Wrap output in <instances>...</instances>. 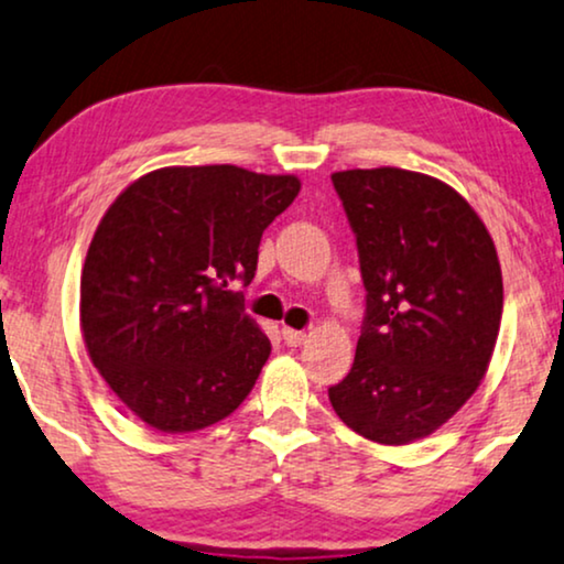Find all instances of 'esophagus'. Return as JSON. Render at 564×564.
<instances>
[{"label": "esophagus", "instance_id": "1", "mask_svg": "<svg viewBox=\"0 0 564 564\" xmlns=\"http://www.w3.org/2000/svg\"><path fill=\"white\" fill-rule=\"evenodd\" d=\"M281 335H283V344L286 346H302L306 340L304 330H291V327H283Z\"/></svg>", "mask_w": 564, "mask_h": 564}]
</instances>
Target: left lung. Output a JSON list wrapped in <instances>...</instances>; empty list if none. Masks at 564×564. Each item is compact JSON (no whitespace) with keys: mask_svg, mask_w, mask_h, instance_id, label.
Instances as JSON below:
<instances>
[{"mask_svg":"<svg viewBox=\"0 0 564 564\" xmlns=\"http://www.w3.org/2000/svg\"><path fill=\"white\" fill-rule=\"evenodd\" d=\"M367 310L354 367L327 388L340 422L380 445L442 426L479 388L502 319L495 241L458 192L405 169L333 174Z\"/></svg>","mask_w":564,"mask_h":564,"instance_id":"obj_1","label":"left lung"}]
</instances>
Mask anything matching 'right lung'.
<instances>
[{
    "mask_svg": "<svg viewBox=\"0 0 564 564\" xmlns=\"http://www.w3.org/2000/svg\"><path fill=\"white\" fill-rule=\"evenodd\" d=\"M296 176L239 166L159 169L113 199L80 281L83 338L134 416L195 432L239 409L270 356L245 315L262 231L299 195Z\"/></svg>",
    "mask_w": 564,
    "mask_h": 564,
    "instance_id": "1",
    "label": "right lung"
}]
</instances>
